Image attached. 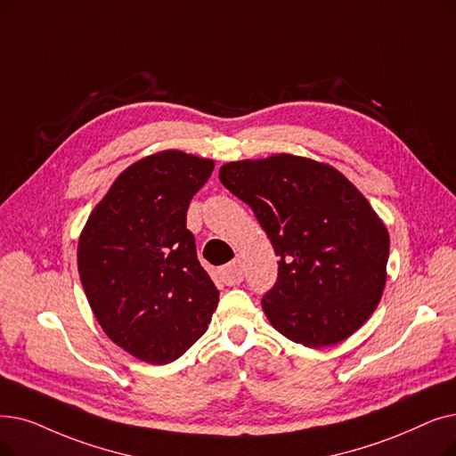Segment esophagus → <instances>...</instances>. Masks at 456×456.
Returning a JSON list of instances; mask_svg holds the SVG:
<instances>
[{"label":"esophagus","instance_id":"esophagus-1","mask_svg":"<svg viewBox=\"0 0 456 456\" xmlns=\"http://www.w3.org/2000/svg\"><path fill=\"white\" fill-rule=\"evenodd\" d=\"M220 277H222V281H224L225 285H229V287L242 283V280H244V268H242L240 259H234L232 263L225 265V266L220 270Z\"/></svg>","mask_w":456,"mask_h":456}]
</instances>
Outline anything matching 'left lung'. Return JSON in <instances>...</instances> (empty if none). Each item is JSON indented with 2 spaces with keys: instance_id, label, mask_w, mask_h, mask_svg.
<instances>
[{
  "instance_id": "8db88e82",
  "label": "left lung",
  "mask_w": 456,
  "mask_h": 456,
  "mask_svg": "<svg viewBox=\"0 0 456 456\" xmlns=\"http://www.w3.org/2000/svg\"><path fill=\"white\" fill-rule=\"evenodd\" d=\"M220 181L280 256L263 296L270 324L309 348L358 331L380 304L389 256V232L365 195L330 164L285 152L224 164Z\"/></svg>"
}]
</instances>
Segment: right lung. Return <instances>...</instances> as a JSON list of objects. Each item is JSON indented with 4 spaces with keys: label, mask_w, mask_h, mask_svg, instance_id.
I'll list each match as a JSON object with an SVG mask.
<instances>
[{
    "label": "right lung",
    "mask_w": 456,
    "mask_h": 456,
    "mask_svg": "<svg viewBox=\"0 0 456 456\" xmlns=\"http://www.w3.org/2000/svg\"><path fill=\"white\" fill-rule=\"evenodd\" d=\"M214 160L169 149L128 166L87 217L77 272L96 322L134 358L175 362L207 331L217 290L186 229Z\"/></svg>",
    "instance_id": "1"
}]
</instances>
